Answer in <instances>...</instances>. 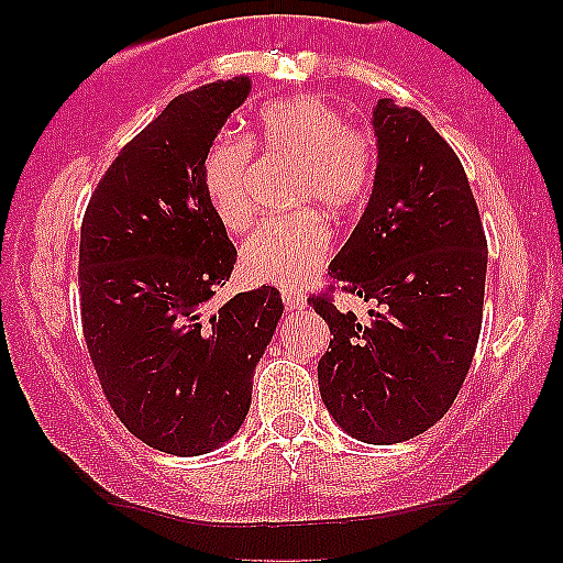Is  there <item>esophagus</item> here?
<instances>
[{
    "mask_svg": "<svg viewBox=\"0 0 563 563\" xmlns=\"http://www.w3.org/2000/svg\"><path fill=\"white\" fill-rule=\"evenodd\" d=\"M283 303H286L288 309H301L303 303H307V296H303L301 290H283Z\"/></svg>",
    "mask_w": 563,
    "mask_h": 563,
    "instance_id": "34e87169",
    "label": "esophagus"
}]
</instances>
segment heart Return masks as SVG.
Returning <instances> with one entry per match:
<instances>
[{"mask_svg":"<svg viewBox=\"0 0 563 563\" xmlns=\"http://www.w3.org/2000/svg\"><path fill=\"white\" fill-rule=\"evenodd\" d=\"M251 147L296 166L288 200L303 209L267 219L245 238L241 273L256 286L296 290L320 273L333 249V232L312 206L333 217L363 209L376 187L378 140L371 126L346 121L341 108L322 97H290L262 106L251 132L217 140L200 169L211 211L230 232L249 228L256 214Z\"/></svg>","mask_w":563,"mask_h":563,"instance_id":"b5f03b06","label":"heart"}]
</instances>
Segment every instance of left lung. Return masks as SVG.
Wrapping results in <instances>:
<instances>
[{
	"label": "left lung",
	"instance_id": "left-lung-1",
	"mask_svg": "<svg viewBox=\"0 0 563 563\" xmlns=\"http://www.w3.org/2000/svg\"><path fill=\"white\" fill-rule=\"evenodd\" d=\"M371 203L331 262L335 286L309 296L331 328L322 402L360 442L423 434L455 402L482 331L487 238L461 158L416 108L378 100ZM376 300L360 323L332 294Z\"/></svg>",
	"mask_w": 563,
	"mask_h": 563
}]
</instances>
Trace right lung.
I'll return each mask as SVG.
<instances>
[{"instance_id": "obj_1", "label": "right lung", "mask_w": 563, "mask_h": 563, "mask_svg": "<svg viewBox=\"0 0 563 563\" xmlns=\"http://www.w3.org/2000/svg\"><path fill=\"white\" fill-rule=\"evenodd\" d=\"M249 89L241 76L174 97L121 147L81 222V328L102 394L134 437L179 457L241 429L283 314L273 286L209 303L238 251L200 169Z\"/></svg>"}]
</instances>
